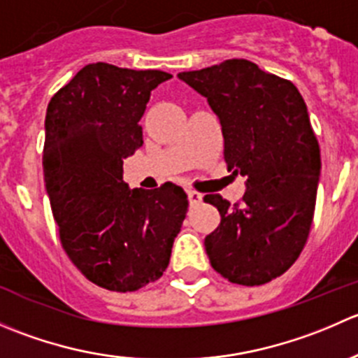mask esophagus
Listing matches in <instances>:
<instances>
[{
	"instance_id": "obj_1",
	"label": "esophagus",
	"mask_w": 358,
	"mask_h": 358,
	"mask_svg": "<svg viewBox=\"0 0 358 358\" xmlns=\"http://www.w3.org/2000/svg\"><path fill=\"white\" fill-rule=\"evenodd\" d=\"M187 196H189V202L190 204H199V202L202 201V194H199V192H196V190H189V192H187Z\"/></svg>"
}]
</instances>
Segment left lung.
I'll list each match as a JSON object with an SVG mask.
<instances>
[{
	"mask_svg": "<svg viewBox=\"0 0 358 358\" xmlns=\"http://www.w3.org/2000/svg\"><path fill=\"white\" fill-rule=\"evenodd\" d=\"M178 78L208 99L229 169L246 176L241 202L204 197L222 216L206 236V255L230 282H270L298 259L315 211L320 149L305 100L291 81L244 59Z\"/></svg>",
	"mask_w": 358,
	"mask_h": 358,
	"instance_id": "8db88e82",
	"label": "left lung"
}]
</instances>
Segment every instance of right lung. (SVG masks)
<instances>
[{
  "instance_id": "add662e5",
  "label": "right lung",
  "mask_w": 358,
  "mask_h": 358,
  "mask_svg": "<svg viewBox=\"0 0 358 358\" xmlns=\"http://www.w3.org/2000/svg\"><path fill=\"white\" fill-rule=\"evenodd\" d=\"M169 78L88 64L46 109L43 173L60 241L79 272L109 291L162 275L189 208L175 183L142 190L122 180V161L143 145L150 92Z\"/></svg>"
}]
</instances>
